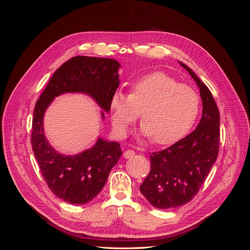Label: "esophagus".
<instances>
[{"label":"esophagus","instance_id":"34e87169","mask_svg":"<svg viewBox=\"0 0 250 250\" xmlns=\"http://www.w3.org/2000/svg\"><path fill=\"white\" fill-rule=\"evenodd\" d=\"M134 154H135V152H134L133 150L128 149V150H126L125 152L123 153V156H124L125 158H132V157L134 156Z\"/></svg>","mask_w":250,"mask_h":250}]
</instances>
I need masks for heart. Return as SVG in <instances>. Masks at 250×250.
Masks as SVG:
<instances>
[{
    "label": "heart",
    "instance_id": "heart-1",
    "mask_svg": "<svg viewBox=\"0 0 250 250\" xmlns=\"http://www.w3.org/2000/svg\"><path fill=\"white\" fill-rule=\"evenodd\" d=\"M112 126L124 137L142 111L140 132L156 144H171L183 138L194 125L200 109L195 90L163 72L135 81L131 94L117 90L110 99Z\"/></svg>",
    "mask_w": 250,
    "mask_h": 250
}]
</instances>
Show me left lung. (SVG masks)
Returning <instances> with one entry per match:
<instances>
[{
  "mask_svg": "<svg viewBox=\"0 0 250 250\" xmlns=\"http://www.w3.org/2000/svg\"><path fill=\"white\" fill-rule=\"evenodd\" d=\"M200 90L202 117L196 129L172 146L153 152L141 193L157 208H172L191 201L215 164L220 144V115L208 87L185 63Z\"/></svg>",
  "mask_w": 250,
  "mask_h": 250,
  "instance_id": "obj_1",
  "label": "left lung"
}]
</instances>
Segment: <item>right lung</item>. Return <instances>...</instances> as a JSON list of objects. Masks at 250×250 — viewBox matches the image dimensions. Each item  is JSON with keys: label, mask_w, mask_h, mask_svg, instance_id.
<instances>
[{"label": "right lung", "mask_w": 250, "mask_h": 250, "mask_svg": "<svg viewBox=\"0 0 250 250\" xmlns=\"http://www.w3.org/2000/svg\"><path fill=\"white\" fill-rule=\"evenodd\" d=\"M121 64L115 59L76 56L60 65L37 100L32 121L31 145L42 176L58 198L72 204L92 201L106 184L109 172L122 154L120 144L97 140L75 155L58 152L43 131V116L55 97L66 93L89 96L104 111L110 110L111 96L120 84Z\"/></svg>", "instance_id": "1"}]
</instances>
